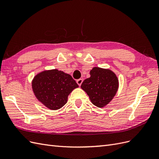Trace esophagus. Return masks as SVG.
<instances>
[{
  "label": "esophagus",
  "instance_id": "1",
  "mask_svg": "<svg viewBox=\"0 0 159 159\" xmlns=\"http://www.w3.org/2000/svg\"><path fill=\"white\" fill-rule=\"evenodd\" d=\"M76 82H77V84H78L79 86H80V85H81V84H82V82H83V80L81 79V78H80V79H78V80H77Z\"/></svg>",
  "mask_w": 159,
  "mask_h": 159
}]
</instances>
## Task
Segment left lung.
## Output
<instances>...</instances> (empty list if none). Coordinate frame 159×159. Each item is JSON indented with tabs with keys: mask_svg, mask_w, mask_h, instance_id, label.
Here are the masks:
<instances>
[{
	"mask_svg": "<svg viewBox=\"0 0 159 159\" xmlns=\"http://www.w3.org/2000/svg\"><path fill=\"white\" fill-rule=\"evenodd\" d=\"M90 78L81 84L82 88L89 95L91 103L98 107L108 104L116 93L119 82L116 75L109 70L93 68Z\"/></svg>",
	"mask_w": 159,
	"mask_h": 159,
	"instance_id": "obj_1",
	"label": "left lung"
}]
</instances>
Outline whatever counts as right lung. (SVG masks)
<instances>
[{
    "instance_id": "1",
    "label": "right lung",
    "mask_w": 159,
    "mask_h": 159,
    "mask_svg": "<svg viewBox=\"0 0 159 159\" xmlns=\"http://www.w3.org/2000/svg\"><path fill=\"white\" fill-rule=\"evenodd\" d=\"M78 87L70 75L57 70L42 71L32 81V89L37 99L52 110L63 107L69 94Z\"/></svg>"
}]
</instances>
